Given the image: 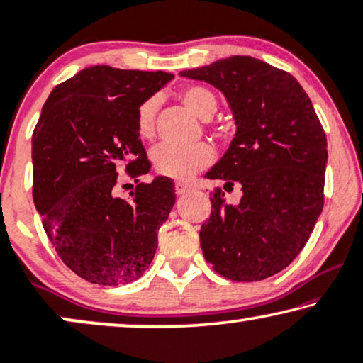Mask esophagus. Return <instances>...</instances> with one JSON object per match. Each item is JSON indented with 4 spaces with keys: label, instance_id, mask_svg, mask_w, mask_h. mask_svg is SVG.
I'll return each instance as SVG.
<instances>
[{
    "label": "esophagus",
    "instance_id": "1",
    "mask_svg": "<svg viewBox=\"0 0 363 363\" xmlns=\"http://www.w3.org/2000/svg\"><path fill=\"white\" fill-rule=\"evenodd\" d=\"M189 191H191V187L181 184V182H177V184H176V194H177V196H184V194H187V192H189Z\"/></svg>",
    "mask_w": 363,
    "mask_h": 363
}]
</instances>
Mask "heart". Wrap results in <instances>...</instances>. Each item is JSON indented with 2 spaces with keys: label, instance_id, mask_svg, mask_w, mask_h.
<instances>
[{
  "label": "heart",
  "instance_id": "1",
  "mask_svg": "<svg viewBox=\"0 0 363 363\" xmlns=\"http://www.w3.org/2000/svg\"><path fill=\"white\" fill-rule=\"evenodd\" d=\"M179 99L191 113L202 119L211 118L217 109V98L209 88L199 84L184 86L179 91ZM157 99L149 98L141 103L136 114L138 136L144 141H151L156 134ZM154 166L162 176L187 181L194 174L204 171L216 159V151L211 144L199 143L191 147H179L174 144H162L154 151Z\"/></svg>",
  "mask_w": 363,
  "mask_h": 363
}]
</instances>
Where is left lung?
<instances>
[{
  "label": "left lung",
  "mask_w": 363,
  "mask_h": 363,
  "mask_svg": "<svg viewBox=\"0 0 363 363\" xmlns=\"http://www.w3.org/2000/svg\"><path fill=\"white\" fill-rule=\"evenodd\" d=\"M181 76L225 94L238 133L206 174L240 186L227 204L216 187L201 227L202 254L222 277L255 282L286 269L311 238L323 207L327 138L312 101L287 71L250 56H230Z\"/></svg>",
  "instance_id": "left-lung-1"
}]
</instances>
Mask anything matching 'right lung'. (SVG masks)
Segmentation results:
<instances>
[{"label": "right lung", "mask_w": 363, "mask_h": 363, "mask_svg": "<svg viewBox=\"0 0 363 363\" xmlns=\"http://www.w3.org/2000/svg\"><path fill=\"white\" fill-rule=\"evenodd\" d=\"M172 74L91 66L57 84L33 131V199L56 254L98 286H121L149 269L157 229L176 191L169 177L116 196L118 169L149 172L136 131L138 108Z\"/></svg>", "instance_id": "add662e5"}]
</instances>
